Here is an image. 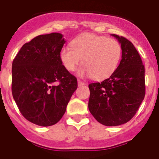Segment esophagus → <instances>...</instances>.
Instances as JSON below:
<instances>
[{"label": "esophagus", "instance_id": "1", "mask_svg": "<svg viewBox=\"0 0 159 159\" xmlns=\"http://www.w3.org/2000/svg\"><path fill=\"white\" fill-rule=\"evenodd\" d=\"M77 82H78V86H79V87L80 86H83V85L86 84L83 81H82V80H80V79L77 80Z\"/></svg>", "mask_w": 159, "mask_h": 159}]
</instances>
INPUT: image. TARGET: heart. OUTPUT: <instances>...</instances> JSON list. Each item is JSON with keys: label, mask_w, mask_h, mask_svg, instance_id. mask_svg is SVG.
<instances>
[{"label": "heart", "mask_w": 159, "mask_h": 159, "mask_svg": "<svg viewBox=\"0 0 159 159\" xmlns=\"http://www.w3.org/2000/svg\"><path fill=\"white\" fill-rule=\"evenodd\" d=\"M71 45L65 46L60 52L61 62L69 72L75 71L83 58L84 66L80 74L105 79L116 72L120 62L122 47L114 39L83 34L75 38Z\"/></svg>", "instance_id": "heart-1"}]
</instances>
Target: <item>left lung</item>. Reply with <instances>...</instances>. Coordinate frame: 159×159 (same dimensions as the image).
<instances>
[{
  "mask_svg": "<svg viewBox=\"0 0 159 159\" xmlns=\"http://www.w3.org/2000/svg\"><path fill=\"white\" fill-rule=\"evenodd\" d=\"M112 35L122 47L120 62L109 78L88 86L90 112L106 126L120 125L130 120L145 96V71L138 51L125 37Z\"/></svg>",
  "mask_w": 159,
  "mask_h": 159,
  "instance_id": "obj_1",
  "label": "left lung"
}]
</instances>
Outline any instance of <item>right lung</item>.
I'll return each mask as SVG.
<instances>
[{
    "mask_svg": "<svg viewBox=\"0 0 159 159\" xmlns=\"http://www.w3.org/2000/svg\"><path fill=\"white\" fill-rule=\"evenodd\" d=\"M65 42L59 33L39 35L21 47L12 62L13 98L22 116L37 125L57 123L77 88L76 77L60 59Z\"/></svg>",
    "mask_w": 159,
    "mask_h": 159,
    "instance_id": "add662e5",
    "label": "right lung"
}]
</instances>
